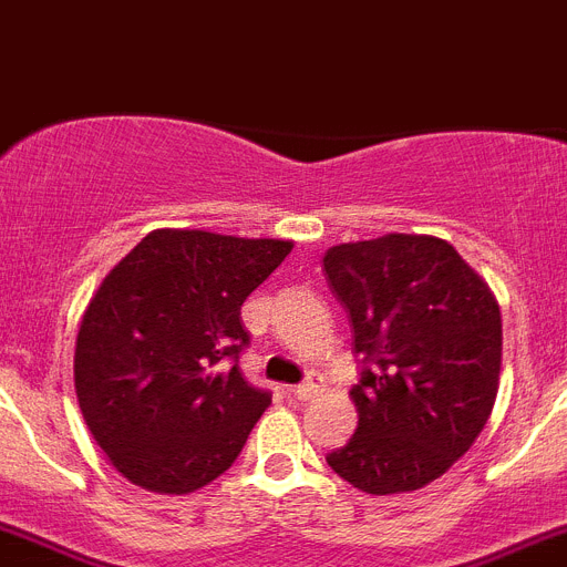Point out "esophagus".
<instances>
[{
  "mask_svg": "<svg viewBox=\"0 0 567 567\" xmlns=\"http://www.w3.org/2000/svg\"><path fill=\"white\" fill-rule=\"evenodd\" d=\"M290 395L299 398V401H310V398L319 395V384H313V381H305V384L293 386V390H290Z\"/></svg>",
  "mask_w": 567,
  "mask_h": 567,
  "instance_id": "esophagus-1",
  "label": "esophagus"
}]
</instances>
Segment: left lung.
<instances>
[{"label": "left lung", "mask_w": 567, "mask_h": 567, "mask_svg": "<svg viewBox=\"0 0 567 567\" xmlns=\"http://www.w3.org/2000/svg\"><path fill=\"white\" fill-rule=\"evenodd\" d=\"M330 290L350 313L361 381L359 430L328 463L367 494L437 481L492 415L503 321L488 285L446 239L386 234L324 254Z\"/></svg>", "instance_id": "8db88e82"}]
</instances>
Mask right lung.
<instances>
[{
	"instance_id": "obj_1",
	"label": "right lung",
	"mask_w": 567,
	"mask_h": 567,
	"mask_svg": "<svg viewBox=\"0 0 567 567\" xmlns=\"http://www.w3.org/2000/svg\"><path fill=\"white\" fill-rule=\"evenodd\" d=\"M293 243L157 228L104 277L75 339V395L95 443L146 492L188 494L246 446L271 392L239 370V308Z\"/></svg>"
}]
</instances>
